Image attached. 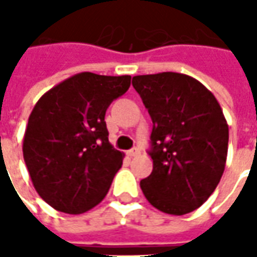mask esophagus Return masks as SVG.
I'll list each match as a JSON object with an SVG mask.
<instances>
[{"mask_svg":"<svg viewBox=\"0 0 257 257\" xmlns=\"http://www.w3.org/2000/svg\"><path fill=\"white\" fill-rule=\"evenodd\" d=\"M127 154H128L130 157H137V156H140V150L134 147V149H132V150H128V153Z\"/></svg>","mask_w":257,"mask_h":257,"instance_id":"esophagus-1","label":"esophagus"}]
</instances>
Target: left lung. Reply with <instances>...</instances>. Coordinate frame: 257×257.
I'll use <instances>...</instances> for the list:
<instances>
[{
  "mask_svg": "<svg viewBox=\"0 0 257 257\" xmlns=\"http://www.w3.org/2000/svg\"><path fill=\"white\" fill-rule=\"evenodd\" d=\"M133 87L153 121V172L140 182L144 196L167 214L193 212L224 172L229 125L222 107L200 81L180 73L136 75Z\"/></svg>",
  "mask_w": 257,
  "mask_h": 257,
  "instance_id": "obj_1",
  "label": "left lung"
}]
</instances>
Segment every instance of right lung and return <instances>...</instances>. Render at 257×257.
I'll return each mask as SVG.
<instances>
[{"label": "right lung", "instance_id": "add662e5", "mask_svg": "<svg viewBox=\"0 0 257 257\" xmlns=\"http://www.w3.org/2000/svg\"><path fill=\"white\" fill-rule=\"evenodd\" d=\"M130 75L80 73L37 101L23 154L40 197L55 210L84 213L105 197L124 154L108 142V105L130 87Z\"/></svg>", "mask_w": 257, "mask_h": 257}]
</instances>
